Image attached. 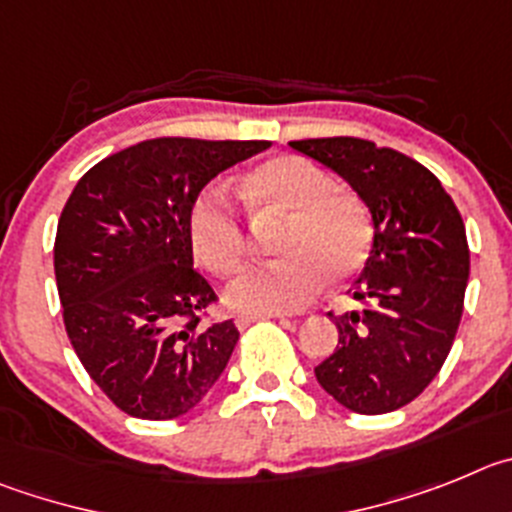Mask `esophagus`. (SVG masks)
Segmentation results:
<instances>
[{
	"label": "esophagus",
	"instance_id": "esophagus-1",
	"mask_svg": "<svg viewBox=\"0 0 512 512\" xmlns=\"http://www.w3.org/2000/svg\"><path fill=\"white\" fill-rule=\"evenodd\" d=\"M260 319H285V313H239L237 319H234V324H237L239 329H245V326H250L252 321H260Z\"/></svg>",
	"mask_w": 512,
	"mask_h": 512
}]
</instances>
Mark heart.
I'll return each instance as SVG.
<instances>
[{"label": "heart", "mask_w": 512, "mask_h": 512, "mask_svg": "<svg viewBox=\"0 0 512 512\" xmlns=\"http://www.w3.org/2000/svg\"><path fill=\"white\" fill-rule=\"evenodd\" d=\"M255 209L288 216L278 239L280 260L245 273L229 288L232 306L252 313H288L311 303L326 278L344 283L372 252L370 209L357 193L336 188L331 173L303 155H278L257 165L247 181ZM196 257L219 278H232L247 260V232L232 199L219 186L196 196L188 211Z\"/></svg>", "instance_id": "1"}]
</instances>
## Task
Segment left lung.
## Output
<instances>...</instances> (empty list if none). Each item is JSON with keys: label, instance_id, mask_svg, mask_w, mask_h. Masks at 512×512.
<instances>
[{"label": "left lung", "instance_id": "left-lung-1", "mask_svg": "<svg viewBox=\"0 0 512 512\" xmlns=\"http://www.w3.org/2000/svg\"><path fill=\"white\" fill-rule=\"evenodd\" d=\"M342 176L372 214V252L354 280L359 311L334 316L339 342L316 367L321 388L365 416L398 411L449 354L469 278L467 232L439 178L408 155L359 137L290 142Z\"/></svg>", "mask_w": 512, "mask_h": 512}]
</instances>
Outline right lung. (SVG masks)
<instances>
[{"instance_id":"obj_1","label":"right lung","mask_w":512,"mask_h":512,"mask_svg":"<svg viewBox=\"0 0 512 512\" xmlns=\"http://www.w3.org/2000/svg\"><path fill=\"white\" fill-rule=\"evenodd\" d=\"M265 140L158 137L86 170L68 196L53 265L63 324L119 411L168 421L204 400L239 339L204 321L216 293L193 270L188 211L201 188Z\"/></svg>"}]
</instances>
